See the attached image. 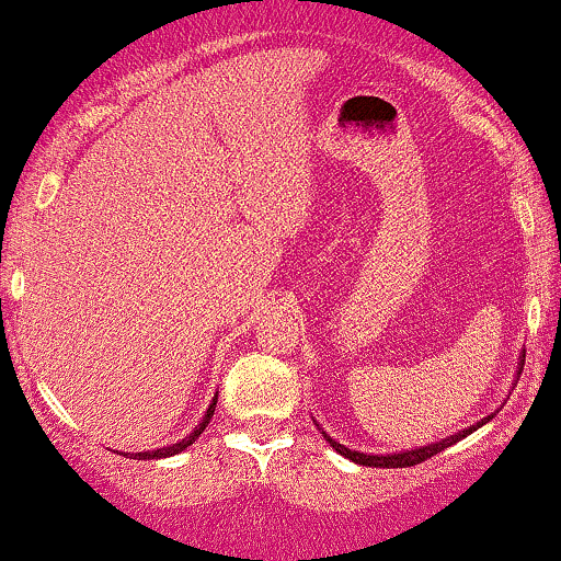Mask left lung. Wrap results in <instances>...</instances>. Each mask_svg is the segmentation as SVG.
<instances>
[{
  "instance_id": "1",
  "label": "left lung",
  "mask_w": 561,
  "mask_h": 561,
  "mask_svg": "<svg viewBox=\"0 0 561 561\" xmlns=\"http://www.w3.org/2000/svg\"><path fill=\"white\" fill-rule=\"evenodd\" d=\"M523 360H525V355H523ZM523 360H519V366H523ZM494 415L496 413H491L489 417H483V421H478L476 426L465 428V431H460V434H455V436L442 438V442H436V444H428V447H417V449H408V451H391V455H368V451H366V455H363V451L347 449L345 444L334 442V438L329 436V434H323V438H327V442L332 444V447L340 451L342 457H347V460H353L357 465H368V468H413V465L431 460V457L438 455V451H444L447 447H451V444L460 442V438H465L468 434H473L476 428H481L483 423H489Z\"/></svg>"
}]
</instances>
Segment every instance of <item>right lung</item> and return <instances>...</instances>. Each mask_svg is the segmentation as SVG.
<instances>
[{"mask_svg": "<svg viewBox=\"0 0 561 561\" xmlns=\"http://www.w3.org/2000/svg\"><path fill=\"white\" fill-rule=\"evenodd\" d=\"M214 408H216V397H214V402L208 404V410H206L204 421H201L198 426H195V431H193L191 436H185V438H182V442H178V444H170V447H161V449H153V451H135V455H133V460H161V457H172V455H180L182 449H187V447H191V444L195 442V438H198L201 434H204V428L208 426V423H211Z\"/></svg>", "mask_w": 561, "mask_h": 561, "instance_id": "1", "label": "right lung"}]
</instances>
